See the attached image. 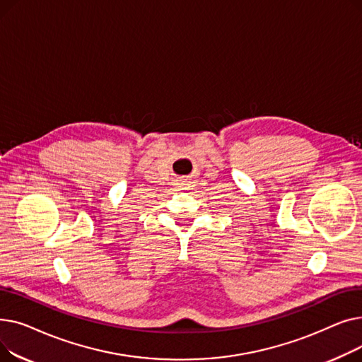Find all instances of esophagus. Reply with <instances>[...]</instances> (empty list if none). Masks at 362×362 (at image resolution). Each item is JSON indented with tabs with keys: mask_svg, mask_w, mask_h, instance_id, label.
<instances>
[{
	"mask_svg": "<svg viewBox=\"0 0 362 362\" xmlns=\"http://www.w3.org/2000/svg\"><path fill=\"white\" fill-rule=\"evenodd\" d=\"M191 179H186V177H182V179H179V182H177V185H179V187H182V189H186V186H189V182Z\"/></svg>",
	"mask_w": 362,
	"mask_h": 362,
	"instance_id": "34e87169",
	"label": "esophagus"
}]
</instances>
